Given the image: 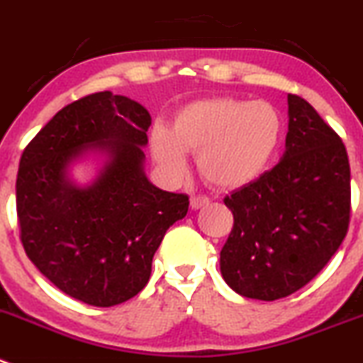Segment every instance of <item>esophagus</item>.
Here are the masks:
<instances>
[{"mask_svg": "<svg viewBox=\"0 0 363 363\" xmlns=\"http://www.w3.org/2000/svg\"><path fill=\"white\" fill-rule=\"evenodd\" d=\"M208 203H210V199L206 198V196H192V198H191V206L194 210L203 208V206H206Z\"/></svg>", "mask_w": 363, "mask_h": 363, "instance_id": "1", "label": "esophagus"}]
</instances>
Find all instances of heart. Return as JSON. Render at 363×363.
Segmentation results:
<instances>
[{
    "label": "heart",
    "instance_id": "1",
    "mask_svg": "<svg viewBox=\"0 0 363 363\" xmlns=\"http://www.w3.org/2000/svg\"><path fill=\"white\" fill-rule=\"evenodd\" d=\"M281 130V116L271 103L201 99L176 113L171 133L155 130L151 147L167 172L184 171V151H191L206 184L237 189L265 171L278 150Z\"/></svg>",
    "mask_w": 363,
    "mask_h": 363
}]
</instances>
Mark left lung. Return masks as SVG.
Listing matches in <instances>:
<instances>
[{
  "mask_svg": "<svg viewBox=\"0 0 363 363\" xmlns=\"http://www.w3.org/2000/svg\"><path fill=\"white\" fill-rule=\"evenodd\" d=\"M233 228L220 274L237 294L287 298L339 250L351 216V171L342 139L308 101L289 94L281 160L224 198Z\"/></svg>",
  "mask_w": 363,
  "mask_h": 363,
  "instance_id": "8db88e82",
  "label": "left lung"
}]
</instances>
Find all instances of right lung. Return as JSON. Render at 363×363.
<instances>
[{"label":"right lung","mask_w":363,"mask_h":363,"mask_svg":"<svg viewBox=\"0 0 363 363\" xmlns=\"http://www.w3.org/2000/svg\"><path fill=\"white\" fill-rule=\"evenodd\" d=\"M151 116L110 91L64 106L24 147L16 182L21 242L64 294L92 306L128 301L146 287L165 231L189 210V196L155 187L143 147ZM107 157L99 178L78 188L68 165Z\"/></svg>","instance_id":"add662e5"}]
</instances>
